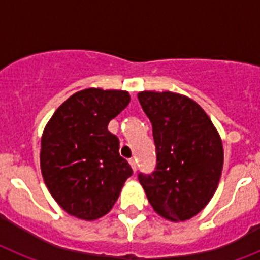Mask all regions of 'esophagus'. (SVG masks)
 I'll return each mask as SVG.
<instances>
[{
  "label": "esophagus",
  "mask_w": 260,
  "mask_h": 260,
  "mask_svg": "<svg viewBox=\"0 0 260 260\" xmlns=\"http://www.w3.org/2000/svg\"><path fill=\"white\" fill-rule=\"evenodd\" d=\"M129 165H131V167H132L134 173H136V170H138V165H136V160H135V159H131Z\"/></svg>",
  "instance_id": "1"
}]
</instances>
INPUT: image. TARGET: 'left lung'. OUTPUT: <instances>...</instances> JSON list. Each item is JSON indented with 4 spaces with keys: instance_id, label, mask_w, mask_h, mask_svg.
<instances>
[{
    "instance_id": "8db88e82",
    "label": "left lung",
    "mask_w": 260,
    "mask_h": 260,
    "mask_svg": "<svg viewBox=\"0 0 260 260\" xmlns=\"http://www.w3.org/2000/svg\"><path fill=\"white\" fill-rule=\"evenodd\" d=\"M139 102L152 124L156 169L139 181L152 209L178 222L205 208L221 178L224 150L216 126L191 98L144 90Z\"/></svg>"
}]
</instances>
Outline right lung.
<instances>
[{"label":"right lung","mask_w":260,"mask_h":260,"mask_svg":"<svg viewBox=\"0 0 260 260\" xmlns=\"http://www.w3.org/2000/svg\"><path fill=\"white\" fill-rule=\"evenodd\" d=\"M125 90L77 91L55 110L42 135L40 169L47 189L66 213L93 221L117 201L132 169L118 154L108 124L129 104Z\"/></svg>","instance_id":"1"}]
</instances>
